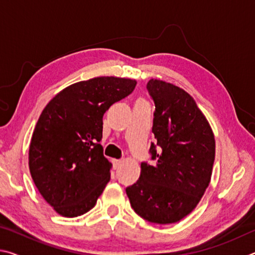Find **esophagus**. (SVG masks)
<instances>
[{"mask_svg":"<svg viewBox=\"0 0 255 255\" xmlns=\"http://www.w3.org/2000/svg\"><path fill=\"white\" fill-rule=\"evenodd\" d=\"M122 159H114V161H112V164H114V167L115 169H118V167L122 165Z\"/></svg>","mask_w":255,"mask_h":255,"instance_id":"34e87169","label":"esophagus"}]
</instances>
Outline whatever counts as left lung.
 Here are the masks:
<instances>
[{
	"mask_svg": "<svg viewBox=\"0 0 255 255\" xmlns=\"http://www.w3.org/2000/svg\"><path fill=\"white\" fill-rule=\"evenodd\" d=\"M155 103L149 154L140 176L126 188L132 209L154 224H173L196 208L208 188L215 161V137L193 98L184 90L149 80Z\"/></svg>",
	"mask_w": 255,
	"mask_h": 255,
	"instance_id": "8db88e82",
	"label": "left lung"
}]
</instances>
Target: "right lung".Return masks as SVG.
<instances>
[{"instance_id": "add662e5", "label": "right lung", "mask_w": 255, "mask_h": 255, "mask_svg": "<svg viewBox=\"0 0 255 255\" xmlns=\"http://www.w3.org/2000/svg\"><path fill=\"white\" fill-rule=\"evenodd\" d=\"M137 82L101 76L60 91L42 110L29 148V169L38 191L64 217H77L97 204L110 180L103 156V115L129 96Z\"/></svg>"}]
</instances>
